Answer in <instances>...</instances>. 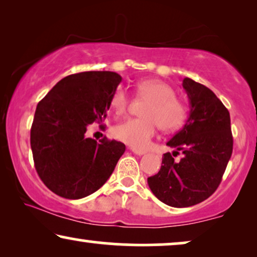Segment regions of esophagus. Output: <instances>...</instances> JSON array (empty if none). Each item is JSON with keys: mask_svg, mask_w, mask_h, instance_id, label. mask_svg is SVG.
Masks as SVG:
<instances>
[{"mask_svg": "<svg viewBox=\"0 0 257 257\" xmlns=\"http://www.w3.org/2000/svg\"><path fill=\"white\" fill-rule=\"evenodd\" d=\"M130 151H132L133 153L137 154V156H143V154H145V151H142V150H138V149H135V147H128Z\"/></svg>", "mask_w": 257, "mask_h": 257, "instance_id": "obj_1", "label": "esophagus"}]
</instances>
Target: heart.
I'll list each match as a JSON object with an SVG mask.
<instances>
[{
	"mask_svg": "<svg viewBox=\"0 0 257 257\" xmlns=\"http://www.w3.org/2000/svg\"><path fill=\"white\" fill-rule=\"evenodd\" d=\"M137 96L146 98L150 103L143 111L145 118H131L118 124L114 135L119 140L137 149H145L156 135L157 125L166 132L181 127L187 117V107L175 98V91L168 84L158 79L142 80L136 86ZM130 96L119 86L111 96V108L117 115L125 113Z\"/></svg>",
	"mask_w": 257,
	"mask_h": 257,
	"instance_id": "b5f03b06",
	"label": "heart"
}]
</instances>
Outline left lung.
Instances as JSON below:
<instances>
[{"label":"left lung","instance_id":"obj_1","mask_svg":"<svg viewBox=\"0 0 257 257\" xmlns=\"http://www.w3.org/2000/svg\"><path fill=\"white\" fill-rule=\"evenodd\" d=\"M182 87L189 99V115L167 146L173 155L184 154L174 162L170 152L163 157L160 171L147 178L151 191L161 202L184 208L208 199L219 187L233 152L230 115L215 93L191 78Z\"/></svg>","mask_w":257,"mask_h":257}]
</instances>
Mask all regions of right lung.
<instances>
[{
    "label": "right lung",
    "mask_w": 257,
    "mask_h": 257,
    "mask_svg": "<svg viewBox=\"0 0 257 257\" xmlns=\"http://www.w3.org/2000/svg\"><path fill=\"white\" fill-rule=\"evenodd\" d=\"M121 82L111 71L66 76L37 104L30 131L35 168L44 185L62 198L82 199L98 191L112 172L125 145L87 138V126L101 122L111 96Z\"/></svg>",
    "instance_id": "1"
}]
</instances>
